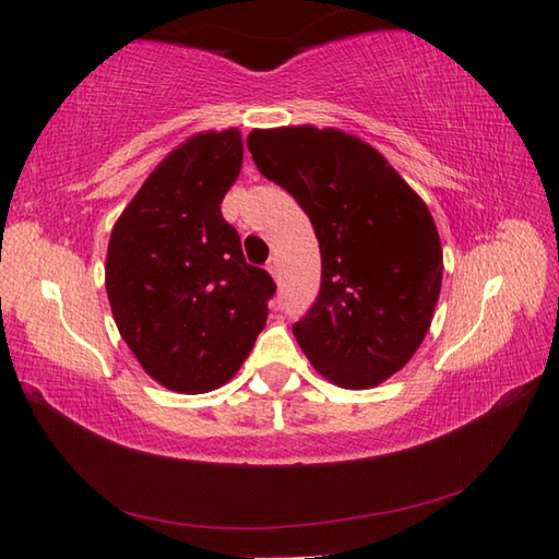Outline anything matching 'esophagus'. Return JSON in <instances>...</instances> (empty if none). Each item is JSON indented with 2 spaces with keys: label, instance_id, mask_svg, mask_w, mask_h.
Wrapping results in <instances>:
<instances>
[{
  "label": "esophagus",
  "instance_id": "esophagus-1",
  "mask_svg": "<svg viewBox=\"0 0 559 559\" xmlns=\"http://www.w3.org/2000/svg\"><path fill=\"white\" fill-rule=\"evenodd\" d=\"M266 269H269V273H271L273 278H278V276H281V259H278V257H271Z\"/></svg>",
  "mask_w": 559,
  "mask_h": 559
}]
</instances>
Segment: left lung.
Here are the masks:
<instances>
[{
	"instance_id": "left-lung-1",
	"label": "left lung",
	"mask_w": 559,
	"mask_h": 559,
	"mask_svg": "<svg viewBox=\"0 0 559 559\" xmlns=\"http://www.w3.org/2000/svg\"><path fill=\"white\" fill-rule=\"evenodd\" d=\"M247 148L310 216L322 252V286L295 338L329 382L377 386L432 322L444 266L430 211L382 153L338 129H254Z\"/></svg>"
}]
</instances>
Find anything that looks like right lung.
Returning <instances> with one entry per match:
<instances>
[{
	"label": "right lung",
	"mask_w": 559,
	"mask_h": 559,
	"mask_svg": "<svg viewBox=\"0 0 559 559\" xmlns=\"http://www.w3.org/2000/svg\"><path fill=\"white\" fill-rule=\"evenodd\" d=\"M240 168L237 129L192 136L148 175L110 235L105 288L117 329L141 367L182 394L240 370L276 293L221 213Z\"/></svg>",
	"instance_id": "obj_1"
}]
</instances>
